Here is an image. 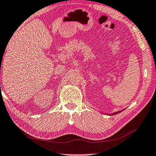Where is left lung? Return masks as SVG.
<instances>
[{
  "label": "left lung",
  "instance_id": "obj_1",
  "mask_svg": "<svg viewBox=\"0 0 156 156\" xmlns=\"http://www.w3.org/2000/svg\"><path fill=\"white\" fill-rule=\"evenodd\" d=\"M122 111H118V112H115V113H112V114L111 115H115V114H118V113H120Z\"/></svg>",
  "mask_w": 156,
  "mask_h": 156
}]
</instances>
